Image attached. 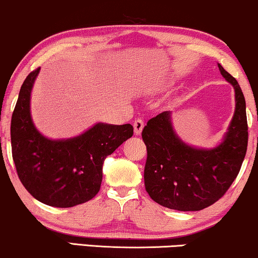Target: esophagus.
Returning <instances> with one entry per match:
<instances>
[{
    "instance_id": "esophagus-1",
    "label": "esophagus",
    "mask_w": 258,
    "mask_h": 258,
    "mask_svg": "<svg viewBox=\"0 0 258 258\" xmlns=\"http://www.w3.org/2000/svg\"><path fill=\"white\" fill-rule=\"evenodd\" d=\"M143 126H144V122L142 119L141 118L135 119V122H134V132H135L136 135H141V133H142L143 130Z\"/></svg>"
}]
</instances>
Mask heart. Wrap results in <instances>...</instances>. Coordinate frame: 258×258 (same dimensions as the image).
<instances>
[{"mask_svg":"<svg viewBox=\"0 0 258 258\" xmlns=\"http://www.w3.org/2000/svg\"><path fill=\"white\" fill-rule=\"evenodd\" d=\"M168 86H169L168 83H164V84H163V87H164V88H165V87H168Z\"/></svg>","mask_w":258,"mask_h":258,"instance_id":"obj_1","label":"heart"}]
</instances>
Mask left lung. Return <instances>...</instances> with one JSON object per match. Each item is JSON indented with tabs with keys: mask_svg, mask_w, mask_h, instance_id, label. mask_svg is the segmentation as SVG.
I'll use <instances>...</instances> for the list:
<instances>
[{
	"mask_svg": "<svg viewBox=\"0 0 258 258\" xmlns=\"http://www.w3.org/2000/svg\"><path fill=\"white\" fill-rule=\"evenodd\" d=\"M221 75L234 87L235 112L221 143L200 148L176 134L171 111L149 119L142 132L148 157L144 184L149 196L165 208L199 211L224 195L237 177L248 146L245 100L234 77L218 63Z\"/></svg>",
	"mask_w": 258,
	"mask_h": 258,
	"instance_id": "left-lung-1",
	"label": "left lung"
}]
</instances>
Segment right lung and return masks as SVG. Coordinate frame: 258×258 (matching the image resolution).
<instances>
[{
    "mask_svg": "<svg viewBox=\"0 0 258 258\" xmlns=\"http://www.w3.org/2000/svg\"><path fill=\"white\" fill-rule=\"evenodd\" d=\"M40 68L21 87L10 126L13 158L17 175L40 202L70 208L93 199L100 190L102 165L134 134L132 124L98 122L79 136L52 140L35 126L30 96Z\"/></svg>",
    "mask_w": 258,
    "mask_h": 258,
    "instance_id": "obj_1",
    "label": "right lung"
}]
</instances>
